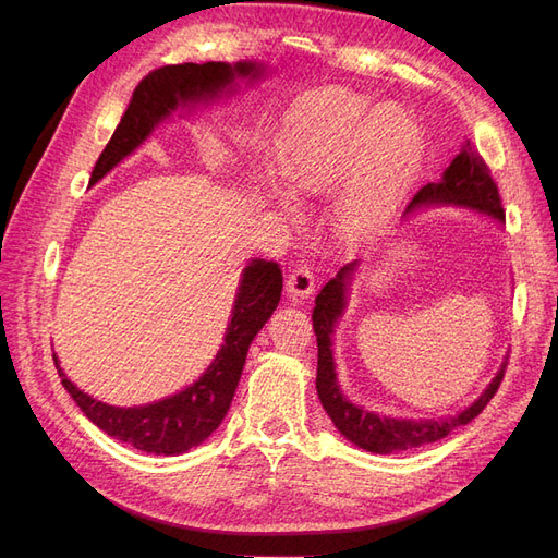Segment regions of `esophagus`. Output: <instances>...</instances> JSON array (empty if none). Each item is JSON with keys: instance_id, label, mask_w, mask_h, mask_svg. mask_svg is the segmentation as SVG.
<instances>
[{"instance_id": "1", "label": "esophagus", "mask_w": 558, "mask_h": 558, "mask_svg": "<svg viewBox=\"0 0 558 558\" xmlns=\"http://www.w3.org/2000/svg\"><path fill=\"white\" fill-rule=\"evenodd\" d=\"M286 291H289L293 298L305 300L314 291V275L312 269L305 265H295L289 277H286Z\"/></svg>"}]
</instances>
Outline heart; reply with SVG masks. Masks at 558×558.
I'll use <instances>...</instances> for the list:
<instances>
[{
	"label": "heart",
	"instance_id": "1",
	"mask_svg": "<svg viewBox=\"0 0 558 558\" xmlns=\"http://www.w3.org/2000/svg\"><path fill=\"white\" fill-rule=\"evenodd\" d=\"M421 162V130L400 107L330 88L289 113L281 132V177L293 197L320 195L350 179L337 199V223L365 238L391 221Z\"/></svg>",
	"mask_w": 558,
	"mask_h": 558
}]
</instances>
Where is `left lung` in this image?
<instances>
[{"instance_id": "left-lung-1", "label": "left lung", "mask_w": 558, "mask_h": 558, "mask_svg": "<svg viewBox=\"0 0 558 558\" xmlns=\"http://www.w3.org/2000/svg\"><path fill=\"white\" fill-rule=\"evenodd\" d=\"M424 205L470 207V209L494 216L498 221H505L502 202L498 195V185L492 177V170H488L486 162L482 160L477 150L472 148L470 142H465L461 154L451 160V165L442 174V181L426 183L424 189L412 197L410 207L404 214H410L416 207H424ZM356 265L359 263L344 265L340 272H337V277H332L324 289H320V293L316 295V307L312 312V324H314L316 344H318L316 391H318L320 404H324V410L332 418L337 430H340L349 442H353L365 451L391 453V451H404V449L442 440V437H447L453 428L470 424V421L486 408V402L496 396L498 386L505 377V363L500 367V373L494 377V381L488 384L486 391L472 402L468 410L449 418H440V421L388 418L351 404L342 396L340 384H337V377H335L330 335L335 332L337 318L342 316L347 307V286L351 281V275L353 269H356Z\"/></svg>"}]
</instances>
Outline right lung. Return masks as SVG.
I'll return each instance as SVG.
<instances>
[{
  "instance_id": "1",
  "label": "right lung",
  "mask_w": 558,
  "mask_h": 558,
  "mask_svg": "<svg viewBox=\"0 0 558 558\" xmlns=\"http://www.w3.org/2000/svg\"><path fill=\"white\" fill-rule=\"evenodd\" d=\"M260 72L263 66L256 62H183L148 72L134 88L121 123L111 134L102 156L97 158L90 185L130 156L148 137L150 130L179 107L209 102L226 88H232L234 78H258ZM281 289V267L275 260H251L242 275L240 293L234 298L226 344L216 353L207 373L177 396L142 404V408H113L76 388L64 377L56 359L62 386L70 391L81 412L116 440L158 456L189 451L205 442L228 414L246 363V351L265 320L277 310Z\"/></svg>"
}]
</instances>
